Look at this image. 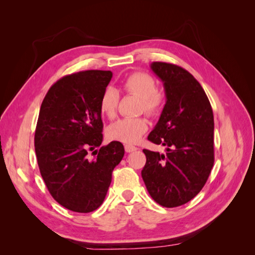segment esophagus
Listing matches in <instances>:
<instances>
[{"label": "esophagus", "mask_w": 255, "mask_h": 255, "mask_svg": "<svg viewBox=\"0 0 255 255\" xmlns=\"http://www.w3.org/2000/svg\"><path fill=\"white\" fill-rule=\"evenodd\" d=\"M137 150H138V148L134 147V145H131V144L125 145V151H126V152H128V153L133 152V151H137Z\"/></svg>", "instance_id": "esophagus-1"}]
</instances>
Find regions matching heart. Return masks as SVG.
<instances>
[{
  "label": "heart",
  "mask_w": 255,
  "mask_h": 255,
  "mask_svg": "<svg viewBox=\"0 0 255 255\" xmlns=\"http://www.w3.org/2000/svg\"><path fill=\"white\" fill-rule=\"evenodd\" d=\"M123 89L140 99L139 110L149 115H158L163 108L165 97L156 89L155 80L144 72H134L123 81ZM119 93L116 89L107 88L101 96L100 110L103 115L113 118L116 115ZM148 122L142 117L121 118L110 125L107 136L112 140L125 143H134L147 131Z\"/></svg>",
  "instance_id": "obj_1"
}]
</instances>
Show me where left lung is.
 Returning a JSON list of instances; mask_svg holds the SVG:
<instances>
[{
  "label": "left lung",
  "instance_id": "1",
  "mask_svg": "<svg viewBox=\"0 0 255 255\" xmlns=\"http://www.w3.org/2000/svg\"><path fill=\"white\" fill-rule=\"evenodd\" d=\"M150 68L163 83L166 102L148 140L165 145L166 153L144 149L141 176L154 202L173 208L193 199L208 180L214 114L202 85L185 69L165 62H152Z\"/></svg>",
  "mask_w": 255,
  "mask_h": 255
}]
</instances>
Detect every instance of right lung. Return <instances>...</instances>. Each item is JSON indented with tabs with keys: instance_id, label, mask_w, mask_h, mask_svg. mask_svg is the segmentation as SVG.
<instances>
[{
	"instance_id": "right-lung-1",
	"label": "right lung",
	"mask_w": 255,
	"mask_h": 255,
	"mask_svg": "<svg viewBox=\"0 0 255 255\" xmlns=\"http://www.w3.org/2000/svg\"><path fill=\"white\" fill-rule=\"evenodd\" d=\"M112 77L101 70L67 75L41 103L35 131L38 166L51 196L75 213H91L103 204L125 154L119 141L93 150L103 141L100 101Z\"/></svg>"
}]
</instances>
